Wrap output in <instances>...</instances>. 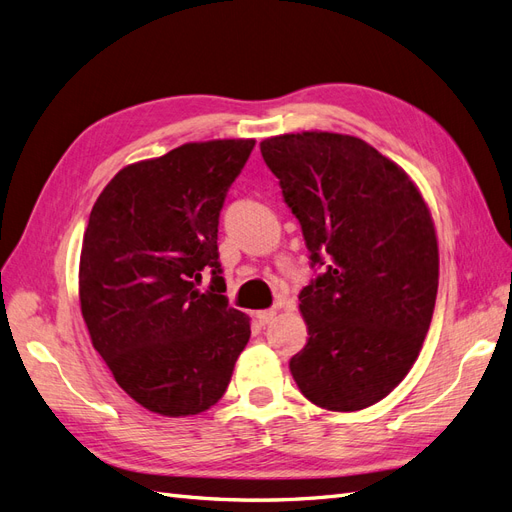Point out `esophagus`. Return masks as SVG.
I'll use <instances>...</instances> for the list:
<instances>
[{"mask_svg": "<svg viewBox=\"0 0 512 512\" xmlns=\"http://www.w3.org/2000/svg\"><path fill=\"white\" fill-rule=\"evenodd\" d=\"M275 316H277L275 309H262V312L256 314V320L260 327H267V324H271L275 320Z\"/></svg>", "mask_w": 512, "mask_h": 512, "instance_id": "obj_1", "label": "esophagus"}]
</instances>
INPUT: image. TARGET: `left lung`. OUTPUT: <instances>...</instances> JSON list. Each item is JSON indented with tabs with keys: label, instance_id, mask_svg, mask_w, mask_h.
Listing matches in <instances>:
<instances>
[{
	"label": "left lung",
	"instance_id": "left-lung-1",
	"mask_svg": "<svg viewBox=\"0 0 512 512\" xmlns=\"http://www.w3.org/2000/svg\"><path fill=\"white\" fill-rule=\"evenodd\" d=\"M260 153L322 271L299 294L309 339L292 378L320 408L374 406L429 331L440 267L431 213L404 168L356 136L282 134Z\"/></svg>",
	"mask_w": 512,
	"mask_h": 512
}]
</instances>
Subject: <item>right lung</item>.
I'll use <instances>...</instances> for the list:
<instances>
[{
  "instance_id": "right-lung-1",
  "label": "right lung",
  "mask_w": 512,
  "mask_h": 512,
  "mask_svg": "<svg viewBox=\"0 0 512 512\" xmlns=\"http://www.w3.org/2000/svg\"><path fill=\"white\" fill-rule=\"evenodd\" d=\"M254 145L188 143L130 164L89 213L79 297L91 344L121 389L156 414L218 404L250 339V318L224 297L218 224ZM205 270L212 284L200 293Z\"/></svg>"
}]
</instances>
